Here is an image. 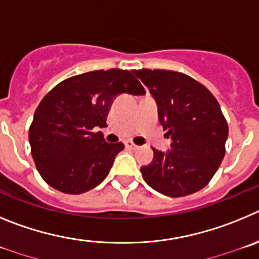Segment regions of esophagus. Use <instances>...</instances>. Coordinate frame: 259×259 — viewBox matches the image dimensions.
Returning a JSON list of instances; mask_svg holds the SVG:
<instances>
[{
	"label": "esophagus",
	"instance_id": "esophagus-1",
	"mask_svg": "<svg viewBox=\"0 0 259 259\" xmlns=\"http://www.w3.org/2000/svg\"><path fill=\"white\" fill-rule=\"evenodd\" d=\"M125 147H126V148H129V150H138L139 148V146H137V144L133 143V142H130V141L125 142Z\"/></svg>",
	"mask_w": 259,
	"mask_h": 259
}]
</instances>
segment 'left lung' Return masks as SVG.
<instances>
[{
	"label": "left lung",
	"instance_id": "obj_1",
	"mask_svg": "<svg viewBox=\"0 0 259 259\" xmlns=\"http://www.w3.org/2000/svg\"><path fill=\"white\" fill-rule=\"evenodd\" d=\"M158 106V118L173 143L152 148V164L141 167L146 183L169 197H183L208 185L226 153L228 125L220 103L202 83L166 69H135Z\"/></svg>",
	"mask_w": 259,
	"mask_h": 259
}]
</instances>
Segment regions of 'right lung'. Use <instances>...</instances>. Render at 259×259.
I'll return each mask as SVG.
<instances>
[{"label": "right lung", "mask_w": 259, "mask_h": 259, "mask_svg": "<svg viewBox=\"0 0 259 259\" xmlns=\"http://www.w3.org/2000/svg\"><path fill=\"white\" fill-rule=\"evenodd\" d=\"M121 93L146 94L127 69H99L54 86L34 112L28 138L39 176L55 190L80 195L97 187L124 143H108L95 127L107 126L111 103Z\"/></svg>", "instance_id": "1"}]
</instances>
